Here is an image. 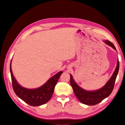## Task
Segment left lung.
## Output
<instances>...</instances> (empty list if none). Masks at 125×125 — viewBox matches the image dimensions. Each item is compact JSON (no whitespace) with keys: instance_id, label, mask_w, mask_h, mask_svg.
I'll return each instance as SVG.
<instances>
[{"instance_id":"8db88e82","label":"left lung","mask_w":125,"mask_h":125,"mask_svg":"<svg viewBox=\"0 0 125 125\" xmlns=\"http://www.w3.org/2000/svg\"><path fill=\"white\" fill-rule=\"evenodd\" d=\"M105 43L116 50L115 46L111 42L108 41V40H106L105 41ZM118 70H119V61H118L115 71H114L113 75L108 82L100 89L93 91V92H89V91L85 90L83 89L80 88L75 83L72 76L71 75V85L73 88V92L74 93L75 96L80 101V102L85 105H95L100 103L104 99L108 97L113 92Z\"/></svg>"}]
</instances>
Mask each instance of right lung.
<instances>
[{
  "label": "right lung",
  "mask_w": 125,
  "mask_h": 125,
  "mask_svg": "<svg viewBox=\"0 0 125 125\" xmlns=\"http://www.w3.org/2000/svg\"><path fill=\"white\" fill-rule=\"evenodd\" d=\"M10 70L11 73L12 88L15 93L17 96L19 97L27 104L33 106L45 104L50 100L53 93L55 86L61 75L63 73V72H60L53 77L50 78L41 87L35 89H29L22 87L17 83L12 74L11 63L10 65Z\"/></svg>",
  "instance_id": "1"
}]
</instances>
